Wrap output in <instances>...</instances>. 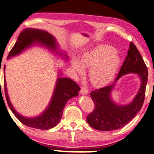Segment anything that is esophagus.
Segmentation results:
<instances>
[{
    "label": "esophagus",
    "mask_w": 154,
    "mask_h": 154,
    "mask_svg": "<svg viewBox=\"0 0 154 154\" xmlns=\"http://www.w3.org/2000/svg\"><path fill=\"white\" fill-rule=\"evenodd\" d=\"M88 91H89V90H88V89L87 88V87H85V86H82L81 87V91H80V92L82 93V94H87V93H88Z\"/></svg>",
    "instance_id": "obj_1"
}]
</instances>
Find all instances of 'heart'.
<instances>
[{
    "label": "heart",
    "mask_w": 154,
    "mask_h": 154,
    "mask_svg": "<svg viewBox=\"0 0 154 154\" xmlns=\"http://www.w3.org/2000/svg\"><path fill=\"white\" fill-rule=\"evenodd\" d=\"M121 59L117 51L107 45H99L85 51L80 57L72 59V67L78 75L84 73V68H90L89 79L93 85H107L115 77Z\"/></svg>",
    "instance_id": "obj_1"
}]
</instances>
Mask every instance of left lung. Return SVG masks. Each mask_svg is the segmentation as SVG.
I'll return each mask as SVG.
<instances>
[{"label":"left lung","mask_w":154,"mask_h":154,"mask_svg":"<svg viewBox=\"0 0 154 154\" xmlns=\"http://www.w3.org/2000/svg\"><path fill=\"white\" fill-rule=\"evenodd\" d=\"M137 73L141 80V85L134 100L125 106L117 105L111 101V91L115 83L103 88L95 89L90 93L95 107L87 116V122L91 127L100 131H111L123 128L134 118L143 104L148 77L147 67L140 51L131 43L128 55L120 69L115 82L123 75Z\"/></svg>","instance_id":"obj_1"}]
</instances>
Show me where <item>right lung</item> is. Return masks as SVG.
<instances>
[{
	"instance_id": "obj_1",
	"label": "right lung",
	"mask_w": 154,
	"mask_h": 154,
	"mask_svg": "<svg viewBox=\"0 0 154 154\" xmlns=\"http://www.w3.org/2000/svg\"><path fill=\"white\" fill-rule=\"evenodd\" d=\"M37 42L51 50H56L55 39L50 33L42 30L28 28L24 29L20 33L17 42L8 54V58L19 54L25 48ZM4 86L7 103L17 118L28 127L40 129H49L58 124L67 102L69 99L77 96L79 94L78 91L80 90L79 86L74 81L69 78L59 77L52 99L47 109L41 116L34 118H27L19 115L11 103L6 88L5 79H4Z\"/></svg>"
}]
</instances>
